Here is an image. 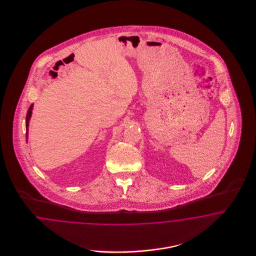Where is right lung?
Wrapping results in <instances>:
<instances>
[{
  "instance_id": "add662e5",
  "label": "right lung",
  "mask_w": 256,
  "mask_h": 256,
  "mask_svg": "<svg viewBox=\"0 0 256 256\" xmlns=\"http://www.w3.org/2000/svg\"><path fill=\"white\" fill-rule=\"evenodd\" d=\"M32 108H34V104H32L30 106V108L28 110V113H26V141H28V124H30V117H32Z\"/></svg>"
}]
</instances>
